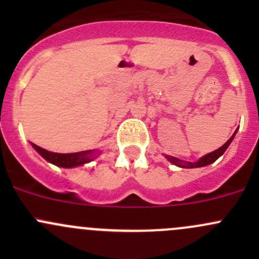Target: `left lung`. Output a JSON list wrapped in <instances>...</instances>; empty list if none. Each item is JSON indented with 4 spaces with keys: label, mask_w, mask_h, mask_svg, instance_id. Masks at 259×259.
Returning a JSON list of instances; mask_svg holds the SVG:
<instances>
[{
    "label": "left lung",
    "mask_w": 259,
    "mask_h": 259,
    "mask_svg": "<svg viewBox=\"0 0 259 259\" xmlns=\"http://www.w3.org/2000/svg\"><path fill=\"white\" fill-rule=\"evenodd\" d=\"M236 134H237V130L234 132V134L232 135L231 138H229L228 142H227L223 146H221V148L217 149V150H214V151H211V153L207 154V155H204L203 158H200L199 160L195 161V163H190V161L185 163V161L180 160V159H178V158H174V156H168V155H165V156H166V159L170 161V163L176 164V165H178V166H182V168H200V166L209 165V164L214 163V161H215L217 159L219 158V156L223 155V153L227 150V148H228L229 144H231L232 140H233V138L236 137Z\"/></svg>",
    "instance_id": "left-lung-1"
}]
</instances>
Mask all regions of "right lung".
I'll use <instances>...</instances> for the list:
<instances>
[{"label":"right lung","instance_id":"right-lung-1","mask_svg":"<svg viewBox=\"0 0 259 259\" xmlns=\"http://www.w3.org/2000/svg\"><path fill=\"white\" fill-rule=\"evenodd\" d=\"M32 146L42 158H45L46 160L55 164V165L62 166V168H74V166L82 165V164L93 160V150H83L71 154H59L45 150L36 144H32Z\"/></svg>","mask_w":259,"mask_h":259}]
</instances>
